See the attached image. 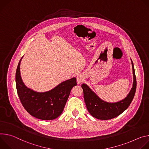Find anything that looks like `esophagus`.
<instances>
[{"instance_id": "obj_1", "label": "esophagus", "mask_w": 149, "mask_h": 149, "mask_svg": "<svg viewBox=\"0 0 149 149\" xmlns=\"http://www.w3.org/2000/svg\"><path fill=\"white\" fill-rule=\"evenodd\" d=\"M84 80V78L83 77H82L81 75H79L77 77V82L78 84H81L82 81H83Z\"/></svg>"}]
</instances>
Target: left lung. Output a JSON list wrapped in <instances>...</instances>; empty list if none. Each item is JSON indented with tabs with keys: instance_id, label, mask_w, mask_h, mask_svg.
<instances>
[{
	"instance_id": "left-lung-1",
	"label": "left lung",
	"mask_w": 149,
	"mask_h": 149,
	"mask_svg": "<svg viewBox=\"0 0 149 149\" xmlns=\"http://www.w3.org/2000/svg\"><path fill=\"white\" fill-rule=\"evenodd\" d=\"M133 72V85L127 96L124 100L115 103H109L101 100L88 85L82 84L84 100L88 111L91 115L97 119L107 120L118 116L131 104L135 95L137 81L133 61L131 60Z\"/></svg>"
}]
</instances>
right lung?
I'll use <instances>...</instances> for the list:
<instances>
[{
    "label": "right lung",
    "instance_id": "right-lung-1",
    "mask_svg": "<svg viewBox=\"0 0 149 149\" xmlns=\"http://www.w3.org/2000/svg\"><path fill=\"white\" fill-rule=\"evenodd\" d=\"M20 60L16 72V86L19 100L25 110L32 116L42 120H52L63 111L72 89L76 86V79L73 77L61 82L54 89L37 92L27 88L21 79Z\"/></svg>",
    "mask_w": 149,
    "mask_h": 149
}]
</instances>
